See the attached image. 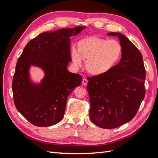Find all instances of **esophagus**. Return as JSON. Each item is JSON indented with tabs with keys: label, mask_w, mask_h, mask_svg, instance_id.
I'll return each mask as SVG.
<instances>
[{
	"label": "esophagus",
	"mask_w": 158,
	"mask_h": 158,
	"mask_svg": "<svg viewBox=\"0 0 158 158\" xmlns=\"http://www.w3.org/2000/svg\"><path fill=\"white\" fill-rule=\"evenodd\" d=\"M88 80L86 79V78H83L82 79V84L84 85H87V84H88Z\"/></svg>",
	"instance_id": "esophagus-1"
}]
</instances>
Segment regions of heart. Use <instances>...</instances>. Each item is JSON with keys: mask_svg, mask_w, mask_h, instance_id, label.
I'll use <instances>...</instances> for the list:
<instances>
[{"mask_svg": "<svg viewBox=\"0 0 158 158\" xmlns=\"http://www.w3.org/2000/svg\"><path fill=\"white\" fill-rule=\"evenodd\" d=\"M77 49L78 51L73 47L71 51L73 63L81 66L82 60H86V70L95 76L106 74L113 69L120 61L123 55L120 42L94 36L80 40Z\"/></svg>", "mask_w": 158, "mask_h": 158, "instance_id": "1", "label": "heart"}]
</instances>
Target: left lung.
Returning a JSON list of instances; mask_svg holds the SVG:
<instances>
[{"mask_svg":"<svg viewBox=\"0 0 158 158\" xmlns=\"http://www.w3.org/2000/svg\"><path fill=\"white\" fill-rule=\"evenodd\" d=\"M117 36L123 47L119 63L106 74L88 79L89 117L95 125L114 128L135 117L145 96L146 70L140 51L120 33Z\"/></svg>","mask_w":158,"mask_h":158,"instance_id":"1","label":"left lung"}]
</instances>
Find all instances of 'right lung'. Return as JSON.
Masks as SVG:
<instances>
[{
    "label": "right lung",
    "instance_id": "obj_1",
    "mask_svg": "<svg viewBox=\"0 0 158 158\" xmlns=\"http://www.w3.org/2000/svg\"><path fill=\"white\" fill-rule=\"evenodd\" d=\"M84 27L40 33L27 43L18 58L12 80L14 102L32 125L49 127L63 119L69 95L82 82V76L67 70L71 61L70 37ZM31 65L45 71V78L39 85L29 80Z\"/></svg>",
    "mask_w": 158,
    "mask_h": 158
}]
</instances>
